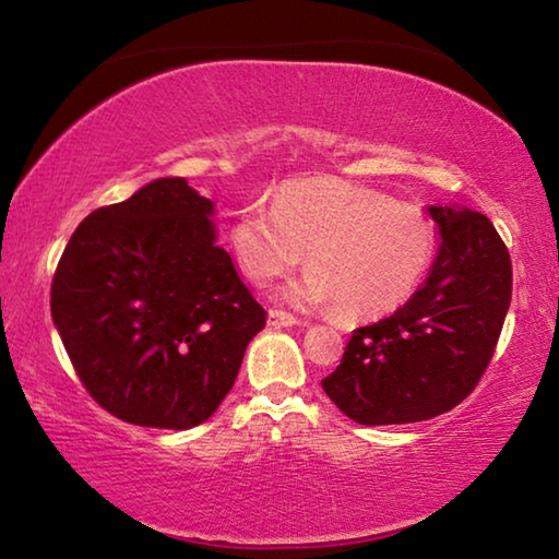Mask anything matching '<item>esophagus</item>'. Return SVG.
<instances>
[{"instance_id":"esophagus-1","label":"esophagus","mask_w":559,"mask_h":559,"mask_svg":"<svg viewBox=\"0 0 559 559\" xmlns=\"http://www.w3.org/2000/svg\"><path fill=\"white\" fill-rule=\"evenodd\" d=\"M296 323H298L296 316L286 313V310H278V308H271L269 310V325L271 328H290V325H296Z\"/></svg>"}]
</instances>
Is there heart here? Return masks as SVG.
<instances>
[{"label": "heart", "mask_w": 559, "mask_h": 559, "mask_svg": "<svg viewBox=\"0 0 559 559\" xmlns=\"http://www.w3.org/2000/svg\"><path fill=\"white\" fill-rule=\"evenodd\" d=\"M236 259L259 286L288 276L308 253L310 271L290 286L300 306H335L343 320L394 313L419 288L437 249V226L419 206L337 177L293 179L273 206L253 202L231 226Z\"/></svg>", "instance_id": "b5f03b06"}]
</instances>
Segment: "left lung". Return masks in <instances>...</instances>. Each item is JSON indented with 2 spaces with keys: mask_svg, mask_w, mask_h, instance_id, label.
<instances>
[{
  "mask_svg": "<svg viewBox=\"0 0 559 559\" xmlns=\"http://www.w3.org/2000/svg\"><path fill=\"white\" fill-rule=\"evenodd\" d=\"M439 257L394 316L357 328L323 390L365 427L412 424L451 412L476 390L503 330L513 263L486 214L429 206Z\"/></svg>",
  "mask_w": 559,
  "mask_h": 559,
  "instance_id": "1",
  "label": "left lung"
}]
</instances>
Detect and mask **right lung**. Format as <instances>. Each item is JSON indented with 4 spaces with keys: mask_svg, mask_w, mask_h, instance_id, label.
Instances as JSON below:
<instances>
[{
    "mask_svg": "<svg viewBox=\"0 0 559 559\" xmlns=\"http://www.w3.org/2000/svg\"><path fill=\"white\" fill-rule=\"evenodd\" d=\"M214 204L163 177L91 212L51 281V318L81 384L153 429L210 419L266 310L216 246Z\"/></svg>",
    "mask_w": 559,
    "mask_h": 559,
    "instance_id": "add662e5",
    "label": "right lung"
}]
</instances>
